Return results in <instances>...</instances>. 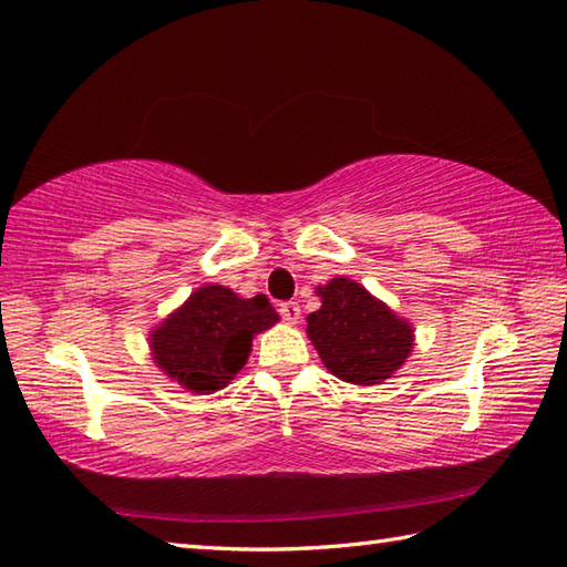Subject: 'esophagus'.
<instances>
[{"instance_id": "34e87169", "label": "esophagus", "mask_w": 567, "mask_h": 567, "mask_svg": "<svg viewBox=\"0 0 567 567\" xmlns=\"http://www.w3.org/2000/svg\"><path fill=\"white\" fill-rule=\"evenodd\" d=\"M279 312H281L284 322H288V324H296L300 320V306L296 303V300H288V303H281Z\"/></svg>"}]
</instances>
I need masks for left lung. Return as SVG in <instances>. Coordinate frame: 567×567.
Returning a JSON list of instances; mask_svg holds the SVG:
<instances>
[{"instance_id": "obj_1", "label": "left lung", "mask_w": 567, "mask_h": 567, "mask_svg": "<svg viewBox=\"0 0 567 567\" xmlns=\"http://www.w3.org/2000/svg\"><path fill=\"white\" fill-rule=\"evenodd\" d=\"M320 310L308 316V339L332 375L354 385L390 379L414 347V327L361 284L332 279L318 288Z\"/></svg>"}]
</instances>
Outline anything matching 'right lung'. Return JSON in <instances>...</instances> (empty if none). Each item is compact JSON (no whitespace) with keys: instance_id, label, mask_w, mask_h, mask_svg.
<instances>
[{"instance_id":"add662e5","label":"right lung","mask_w":567,"mask_h":567,"mask_svg":"<svg viewBox=\"0 0 567 567\" xmlns=\"http://www.w3.org/2000/svg\"><path fill=\"white\" fill-rule=\"evenodd\" d=\"M279 322L267 296L240 298L225 286H204L150 334L157 367L192 393H216L249 359L251 339Z\"/></svg>"}]
</instances>
